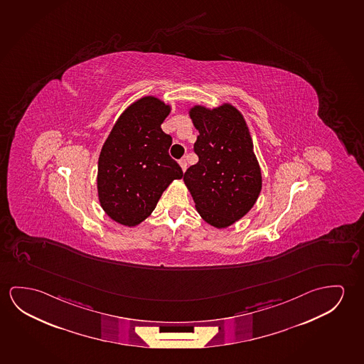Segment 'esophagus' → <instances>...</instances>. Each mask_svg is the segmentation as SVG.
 <instances>
[{"mask_svg": "<svg viewBox=\"0 0 364 364\" xmlns=\"http://www.w3.org/2000/svg\"><path fill=\"white\" fill-rule=\"evenodd\" d=\"M179 164H180V166H181V168H183V170H186V166H188V164H186V160H185V159H181V160H180L179 161Z\"/></svg>", "mask_w": 364, "mask_h": 364, "instance_id": "1", "label": "esophagus"}]
</instances>
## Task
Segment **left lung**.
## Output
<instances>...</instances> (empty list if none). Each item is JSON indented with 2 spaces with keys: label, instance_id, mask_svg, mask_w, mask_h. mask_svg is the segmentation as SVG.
I'll return each instance as SVG.
<instances>
[{
  "label": "left lung",
  "instance_id": "obj_1",
  "mask_svg": "<svg viewBox=\"0 0 364 364\" xmlns=\"http://www.w3.org/2000/svg\"><path fill=\"white\" fill-rule=\"evenodd\" d=\"M191 117L199 131L194 144L199 161L185 171V184L202 218L225 228L248 213L262 186L250 131L230 105L212 111L196 106Z\"/></svg>",
  "mask_w": 364,
  "mask_h": 364
}]
</instances>
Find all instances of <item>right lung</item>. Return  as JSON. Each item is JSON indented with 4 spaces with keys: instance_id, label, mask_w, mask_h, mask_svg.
Instances as JSON below:
<instances>
[{
    "instance_id": "right-lung-1",
    "label": "right lung",
    "mask_w": 364,
    "mask_h": 364,
    "mask_svg": "<svg viewBox=\"0 0 364 364\" xmlns=\"http://www.w3.org/2000/svg\"><path fill=\"white\" fill-rule=\"evenodd\" d=\"M170 107L144 97L113 126L98 160V196L105 212L118 223L134 227L156 207L164 191L183 178L168 155L171 136L161 129Z\"/></svg>"
}]
</instances>
